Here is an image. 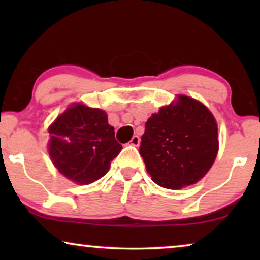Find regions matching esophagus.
<instances>
[{"instance_id":"obj_1","label":"esophagus","mask_w":260,"mask_h":260,"mask_svg":"<svg viewBox=\"0 0 260 260\" xmlns=\"http://www.w3.org/2000/svg\"><path fill=\"white\" fill-rule=\"evenodd\" d=\"M140 142H141V138L137 136V135H135V136L131 138V141H130V144L131 145H135V147H138V145H140Z\"/></svg>"}]
</instances>
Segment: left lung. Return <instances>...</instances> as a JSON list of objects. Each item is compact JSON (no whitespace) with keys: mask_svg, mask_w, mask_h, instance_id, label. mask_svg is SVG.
Segmentation results:
<instances>
[{"mask_svg":"<svg viewBox=\"0 0 260 260\" xmlns=\"http://www.w3.org/2000/svg\"><path fill=\"white\" fill-rule=\"evenodd\" d=\"M141 140L140 154L148 174L168 189L197 183L211 169L219 150L214 116L187 95L152 113Z\"/></svg>","mask_w":260,"mask_h":260,"instance_id":"1","label":"left lung"}]
</instances>
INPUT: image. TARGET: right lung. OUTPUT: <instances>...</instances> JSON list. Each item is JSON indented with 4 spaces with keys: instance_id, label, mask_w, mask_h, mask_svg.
<instances>
[{
    "instance_id": "1",
    "label": "right lung",
    "mask_w": 260,
    "mask_h": 260,
    "mask_svg": "<svg viewBox=\"0 0 260 260\" xmlns=\"http://www.w3.org/2000/svg\"><path fill=\"white\" fill-rule=\"evenodd\" d=\"M48 152L55 168L78 184L94 182L109 172L122 145L101 109L73 104L48 127Z\"/></svg>"
}]
</instances>
